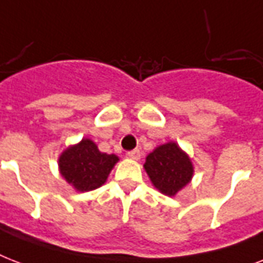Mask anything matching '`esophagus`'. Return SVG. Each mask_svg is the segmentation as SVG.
I'll list each match as a JSON object with an SVG mask.
<instances>
[{
  "mask_svg": "<svg viewBox=\"0 0 263 263\" xmlns=\"http://www.w3.org/2000/svg\"><path fill=\"white\" fill-rule=\"evenodd\" d=\"M128 157H129L131 160L138 161L140 158V150H138V148H135V150H132V152L128 153Z\"/></svg>",
  "mask_w": 263,
  "mask_h": 263,
  "instance_id": "1",
  "label": "esophagus"
}]
</instances>
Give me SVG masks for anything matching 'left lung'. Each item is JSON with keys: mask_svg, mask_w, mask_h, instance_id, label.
Instances as JSON below:
<instances>
[{"mask_svg": "<svg viewBox=\"0 0 263 263\" xmlns=\"http://www.w3.org/2000/svg\"><path fill=\"white\" fill-rule=\"evenodd\" d=\"M143 168L153 185L168 196L181 191L194 176L192 160L173 140L154 148L146 157Z\"/></svg>", "mask_w": 263, "mask_h": 263, "instance_id": "obj_1", "label": "left lung"}]
</instances>
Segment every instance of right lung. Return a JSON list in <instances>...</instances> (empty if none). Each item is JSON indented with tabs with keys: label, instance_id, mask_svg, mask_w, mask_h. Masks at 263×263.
<instances>
[{
	"label": "right lung",
	"instance_id": "1",
	"mask_svg": "<svg viewBox=\"0 0 263 263\" xmlns=\"http://www.w3.org/2000/svg\"><path fill=\"white\" fill-rule=\"evenodd\" d=\"M116 154L99 152L98 146L88 138L71 144L59 157V171L78 192L92 191L106 183L111 169L119 162Z\"/></svg>",
	"mask_w": 263,
	"mask_h": 263
}]
</instances>
